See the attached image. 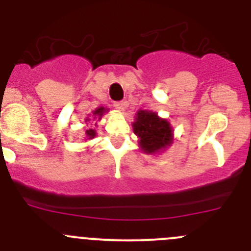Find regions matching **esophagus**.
I'll return each instance as SVG.
<instances>
[{
  "label": "esophagus",
  "mask_w": 251,
  "mask_h": 251,
  "mask_svg": "<svg viewBox=\"0 0 251 251\" xmlns=\"http://www.w3.org/2000/svg\"><path fill=\"white\" fill-rule=\"evenodd\" d=\"M114 106H115V109H118L119 111H124V110H125V107L127 106V102H126V101L115 102Z\"/></svg>",
  "instance_id": "1"
}]
</instances>
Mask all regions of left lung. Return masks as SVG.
I'll list each match as a JSON object with an SVG mask.
<instances>
[{
    "label": "left lung",
    "instance_id": "1",
    "mask_svg": "<svg viewBox=\"0 0 251 251\" xmlns=\"http://www.w3.org/2000/svg\"><path fill=\"white\" fill-rule=\"evenodd\" d=\"M133 132L139 137V147L146 154H157L173 144V128L170 121L157 112L139 110L132 123Z\"/></svg>",
    "mask_w": 251,
    "mask_h": 251
}]
</instances>
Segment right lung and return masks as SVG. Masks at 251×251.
I'll use <instances>...</instances> for the list:
<instances>
[{"label":"right lung","instance_id":"obj_1","mask_svg":"<svg viewBox=\"0 0 251 251\" xmlns=\"http://www.w3.org/2000/svg\"><path fill=\"white\" fill-rule=\"evenodd\" d=\"M107 111H109V109H107V107H104V106L97 107V109L93 111V114L89 115L88 118L85 119V123L89 124V123H94V121H95L94 126H98V121L101 120L102 115ZM95 136H97V130H95L93 126H90L89 128H86L85 136H84V140H85V141H88V140H93Z\"/></svg>","mask_w":251,"mask_h":251}]
</instances>
